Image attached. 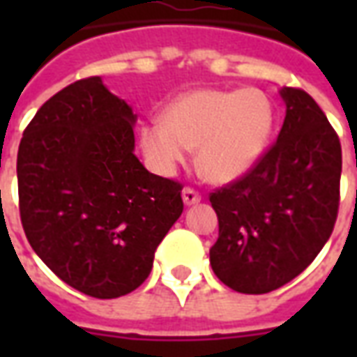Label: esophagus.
Wrapping results in <instances>:
<instances>
[{
	"mask_svg": "<svg viewBox=\"0 0 357 357\" xmlns=\"http://www.w3.org/2000/svg\"><path fill=\"white\" fill-rule=\"evenodd\" d=\"M181 195H183V202H185V204H189V206H191V204H197V202L202 199V195L199 193L197 189H193V187H185Z\"/></svg>",
	"mask_w": 357,
	"mask_h": 357,
	"instance_id": "esophagus-1",
	"label": "esophagus"
}]
</instances>
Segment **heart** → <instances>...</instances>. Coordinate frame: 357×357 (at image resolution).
<instances>
[{"label":"heart","instance_id":"b5f03b06","mask_svg":"<svg viewBox=\"0 0 357 357\" xmlns=\"http://www.w3.org/2000/svg\"><path fill=\"white\" fill-rule=\"evenodd\" d=\"M273 107L256 88L195 89L164 110L162 122L141 128V149L156 170L170 174L199 146V168L216 183L245 176L268 147Z\"/></svg>","mask_w":357,"mask_h":357}]
</instances>
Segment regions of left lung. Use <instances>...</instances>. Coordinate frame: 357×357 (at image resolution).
<instances>
[{"label": "left lung", "instance_id": "obj_1", "mask_svg": "<svg viewBox=\"0 0 357 357\" xmlns=\"http://www.w3.org/2000/svg\"><path fill=\"white\" fill-rule=\"evenodd\" d=\"M281 97L287 114L277 139L245 176L210 193L220 224L210 264L222 283L245 294L300 275L337 222L340 139L304 89L283 88Z\"/></svg>", "mask_w": 357, "mask_h": 357}]
</instances>
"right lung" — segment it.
I'll use <instances>...</instances> for the list:
<instances>
[{
	"mask_svg": "<svg viewBox=\"0 0 357 357\" xmlns=\"http://www.w3.org/2000/svg\"><path fill=\"white\" fill-rule=\"evenodd\" d=\"M133 122L126 101L89 76L43 102L19 145L28 243L59 279L93 298L135 291L183 212V185L133 155Z\"/></svg>",
	"mask_w": 357,
	"mask_h": 357,
	"instance_id": "right-lung-1",
	"label": "right lung"
}]
</instances>
